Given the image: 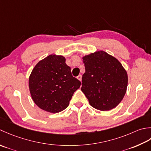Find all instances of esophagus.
Listing matches in <instances>:
<instances>
[{
	"mask_svg": "<svg viewBox=\"0 0 151 151\" xmlns=\"http://www.w3.org/2000/svg\"><path fill=\"white\" fill-rule=\"evenodd\" d=\"M77 78H78V79H79L80 81H81V79H82V76L81 74H79L78 77H77Z\"/></svg>",
	"mask_w": 151,
	"mask_h": 151,
	"instance_id": "1",
	"label": "esophagus"
}]
</instances>
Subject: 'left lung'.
I'll use <instances>...</instances> for the list:
<instances>
[{
  "label": "left lung",
  "instance_id": "left-lung-1",
  "mask_svg": "<svg viewBox=\"0 0 151 151\" xmlns=\"http://www.w3.org/2000/svg\"><path fill=\"white\" fill-rule=\"evenodd\" d=\"M85 72L81 91L94 108L109 111L119 105L128 86V75L114 57L98 51L83 57Z\"/></svg>",
  "mask_w": 151,
  "mask_h": 151
}]
</instances>
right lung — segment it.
<instances>
[{
    "label": "right lung",
    "instance_id": "1",
    "mask_svg": "<svg viewBox=\"0 0 151 151\" xmlns=\"http://www.w3.org/2000/svg\"><path fill=\"white\" fill-rule=\"evenodd\" d=\"M81 82L73 78L62 55H50L39 61L29 79L34 102L45 111L56 113L65 109Z\"/></svg>",
    "mask_w": 151,
    "mask_h": 151
}]
</instances>
